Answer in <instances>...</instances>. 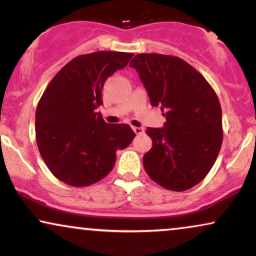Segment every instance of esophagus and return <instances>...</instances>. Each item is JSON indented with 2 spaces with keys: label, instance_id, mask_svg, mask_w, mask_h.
Returning <instances> with one entry per match:
<instances>
[{
  "label": "esophagus",
  "instance_id": "obj_1",
  "mask_svg": "<svg viewBox=\"0 0 256 256\" xmlns=\"http://www.w3.org/2000/svg\"><path fill=\"white\" fill-rule=\"evenodd\" d=\"M132 130H134V134H142L144 132V128H138V126H132Z\"/></svg>",
  "mask_w": 256,
  "mask_h": 256
}]
</instances>
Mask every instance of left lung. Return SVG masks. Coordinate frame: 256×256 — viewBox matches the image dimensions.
<instances>
[{
  "label": "left lung",
  "mask_w": 256,
  "mask_h": 256,
  "mask_svg": "<svg viewBox=\"0 0 256 256\" xmlns=\"http://www.w3.org/2000/svg\"><path fill=\"white\" fill-rule=\"evenodd\" d=\"M130 66L151 105L160 106L166 118L163 128H148L152 148L143 157L145 171L168 190L195 186L214 166L222 145V111L215 90L178 56L137 54Z\"/></svg>",
  "instance_id": "1"
}]
</instances>
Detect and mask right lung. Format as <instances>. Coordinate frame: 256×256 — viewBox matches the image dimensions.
<instances>
[{"label":"right lung","instance_id":"add662e5","mask_svg":"<svg viewBox=\"0 0 256 256\" xmlns=\"http://www.w3.org/2000/svg\"><path fill=\"white\" fill-rule=\"evenodd\" d=\"M134 56L124 52L84 54L64 64L44 90L36 113L35 134L50 172L72 186H87L108 176L116 152L128 148L134 132L128 124H108L96 110L108 76Z\"/></svg>","mask_w":256,"mask_h":256}]
</instances>
